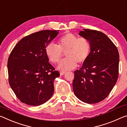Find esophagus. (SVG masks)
<instances>
[{
  "instance_id": "1",
  "label": "esophagus",
  "mask_w": 127,
  "mask_h": 127,
  "mask_svg": "<svg viewBox=\"0 0 127 127\" xmlns=\"http://www.w3.org/2000/svg\"><path fill=\"white\" fill-rule=\"evenodd\" d=\"M65 73H66L65 71H60V75H64Z\"/></svg>"
}]
</instances>
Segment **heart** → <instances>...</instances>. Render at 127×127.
Returning a JSON list of instances; mask_svg holds the SVG:
<instances>
[{"label":"heart","instance_id":"b5f03b06","mask_svg":"<svg viewBox=\"0 0 127 127\" xmlns=\"http://www.w3.org/2000/svg\"><path fill=\"white\" fill-rule=\"evenodd\" d=\"M45 54L49 60L54 64L59 62L66 53V59L59 64L57 68L65 71L75 68L84 64L91 52V44L88 39L83 37L78 38L72 33H67L59 40V44L50 43L45 48Z\"/></svg>","mask_w":127,"mask_h":127}]
</instances>
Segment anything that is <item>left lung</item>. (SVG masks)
I'll return each mask as SVG.
<instances>
[{
    "mask_svg": "<svg viewBox=\"0 0 127 127\" xmlns=\"http://www.w3.org/2000/svg\"><path fill=\"white\" fill-rule=\"evenodd\" d=\"M79 35L90 42L91 52L82 67L74 72V92L85 103H96L109 95L116 83L119 52L113 41L103 32L84 29Z\"/></svg>",
    "mask_w": 127,
    "mask_h": 127,
    "instance_id": "1",
    "label": "left lung"
}]
</instances>
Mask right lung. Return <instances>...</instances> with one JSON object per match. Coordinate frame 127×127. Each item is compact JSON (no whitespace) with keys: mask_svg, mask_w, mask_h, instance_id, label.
<instances>
[{"mask_svg":"<svg viewBox=\"0 0 127 127\" xmlns=\"http://www.w3.org/2000/svg\"><path fill=\"white\" fill-rule=\"evenodd\" d=\"M59 30H42L24 37L11 52L8 60L9 83L23 103L39 106L54 92V80L60 76L48 62L45 48Z\"/></svg>","mask_w":127,"mask_h":127,"instance_id":"right-lung-1","label":"right lung"}]
</instances>
